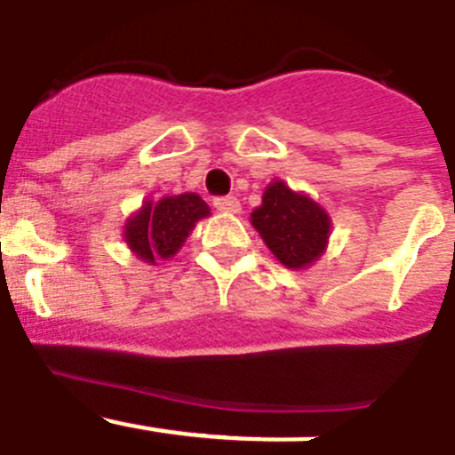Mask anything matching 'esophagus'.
Here are the masks:
<instances>
[{
    "mask_svg": "<svg viewBox=\"0 0 455 455\" xmlns=\"http://www.w3.org/2000/svg\"><path fill=\"white\" fill-rule=\"evenodd\" d=\"M214 204H216V209H219V212H223V214H239V212H241V203L235 198V196L216 198Z\"/></svg>",
    "mask_w": 455,
    "mask_h": 455,
    "instance_id": "34e87169",
    "label": "esophagus"
}]
</instances>
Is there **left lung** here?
Here are the masks:
<instances>
[{
  "instance_id": "left-lung-1",
  "label": "left lung",
  "mask_w": 455,
  "mask_h": 455,
  "mask_svg": "<svg viewBox=\"0 0 455 455\" xmlns=\"http://www.w3.org/2000/svg\"><path fill=\"white\" fill-rule=\"evenodd\" d=\"M251 223L277 262L303 271L319 262L328 248L332 220L307 193L293 191L283 180L264 188L262 204L252 209Z\"/></svg>"
}]
</instances>
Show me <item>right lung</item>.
I'll use <instances>...</instances> for the list:
<instances>
[{"label": "right lung", "mask_w": 455, "mask_h": 455, "mask_svg": "<svg viewBox=\"0 0 455 455\" xmlns=\"http://www.w3.org/2000/svg\"><path fill=\"white\" fill-rule=\"evenodd\" d=\"M209 214L212 209L198 193L164 196L156 203L148 198L139 212L124 220L123 239L136 259L156 264V259L178 255L196 223Z\"/></svg>", "instance_id": "add662e5"}]
</instances>
